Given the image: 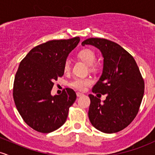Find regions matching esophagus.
Returning <instances> with one entry per match:
<instances>
[{
  "label": "esophagus",
  "mask_w": 155,
  "mask_h": 155,
  "mask_svg": "<svg viewBox=\"0 0 155 155\" xmlns=\"http://www.w3.org/2000/svg\"><path fill=\"white\" fill-rule=\"evenodd\" d=\"M84 95V94L83 93H81V92H76V96H77V97H81V96H83Z\"/></svg>",
  "instance_id": "34e87169"
}]
</instances>
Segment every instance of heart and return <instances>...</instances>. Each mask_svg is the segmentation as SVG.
Masks as SVG:
<instances>
[{
    "label": "heart",
    "instance_id": "b5f03b06",
    "mask_svg": "<svg viewBox=\"0 0 155 155\" xmlns=\"http://www.w3.org/2000/svg\"><path fill=\"white\" fill-rule=\"evenodd\" d=\"M78 58L87 65H92L95 62L96 55L95 52L91 49H86L80 51L78 54ZM70 69L71 62L70 60H68L64 64V71L68 72ZM91 79H88V78H76L71 82V86L76 90H84L87 87L91 84Z\"/></svg>",
    "mask_w": 155,
    "mask_h": 155
}]
</instances>
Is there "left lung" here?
<instances>
[{"label":"left lung","mask_w":155,"mask_h":155,"mask_svg":"<svg viewBox=\"0 0 155 155\" xmlns=\"http://www.w3.org/2000/svg\"><path fill=\"white\" fill-rule=\"evenodd\" d=\"M81 45L98 49L104 58L103 72L92 92L106 95V100L89 95L88 116L94 127L105 133L119 132L132 122L144 93V81L136 60L115 42L90 38Z\"/></svg>","instance_id":"obj_1"}]
</instances>
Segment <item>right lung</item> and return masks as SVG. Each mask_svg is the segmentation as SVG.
<instances>
[{
    "label": "right lung",
    "mask_w": 155,
    "mask_h": 155,
    "mask_svg": "<svg viewBox=\"0 0 155 155\" xmlns=\"http://www.w3.org/2000/svg\"><path fill=\"white\" fill-rule=\"evenodd\" d=\"M79 37L52 40L33 48L19 63L14 82V100L23 120L35 130L49 133L66 121L76 92L70 88L51 95L54 80L64 74L69 53L79 43Z\"/></svg>",
    "instance_id": "obj_1"
}]
</instances>
